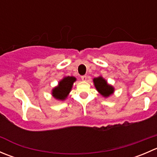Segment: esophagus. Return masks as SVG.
I'll use <instances>...</instances> for the list:
<instances>
[{
    "mask_svg": "<svg viewBox=\"0 0 157 157\" xmlns=\"http://www.w3.org/2000/svg\"><path fill=\"white\" fill-rule=\"evenodd\" d=\"M81 80H83V81H86V80H87V77H86V75L81 76Z\"/></svg>",
    "mask_w": 157,
    "mask_h": 157,
    "instance_id": "34e87169",
    "label": "esophagus"
}]
</instances>
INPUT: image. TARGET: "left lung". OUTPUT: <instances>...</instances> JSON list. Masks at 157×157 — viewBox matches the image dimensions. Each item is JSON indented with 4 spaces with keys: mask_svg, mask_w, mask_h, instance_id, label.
<instances>
[{
    "mask_svg": "<svg viewBox=\"0 0 157 157\" xmlns=\"http://www.w3.org/2000/svg\"><path fill=\"white\" fill-rule=\"evenodd\" d=\"M93 82L96 90L105 97H108L114 92L113 87L109 85L106 80H104L102 77H99L97 78H94Z\"/></svg>",
    "mask_w": 157,
    "mask_h": 157,
    "instance_id": "8db88e82",
    "label": "left lung"
}]
</instances>
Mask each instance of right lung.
<instances>
[{
  "label": "right lung",
  "mask_w": 157,
  "mask_h": 157,
  "mask_svg": "<svg viewBox=\"0 0 157 157\" xmlns=\"http://www.w3.org/2000/svg\"><path fill=\"white\" fill-rule=\"evenodd\" d=\"M76 80L74 77H66L59 82V84L57 87L52 90V95L57 99L64 100L67 97L68 93L72 88V85Z\"/></svg>",
  "instance_id": "1"
}]
</instances>
